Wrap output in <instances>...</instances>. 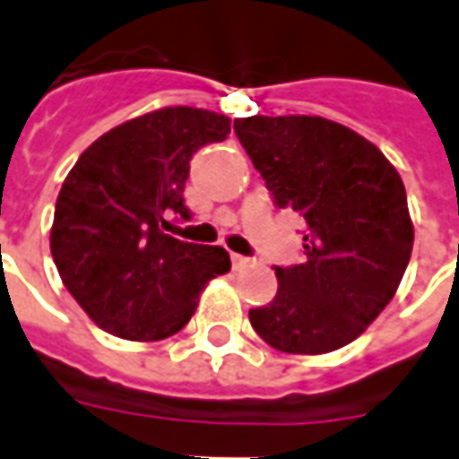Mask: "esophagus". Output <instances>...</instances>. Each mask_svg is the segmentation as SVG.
Returning <instances> with one entry per match:
<instances>
[{
  "mask_svg": "<svg viewBox=\"0 0 459 459\" xmlns=\"http://www.w3.org/2000/svg\"><path fill=\"white\" fill-rule=\"evenodd\" d=\"M230 263H233V268H248L253 260L246 258V255H238V253H230Z\"/></svg>",
  "mask_w": 459,
  "mask_h": 459,
  "instance_id": "1",
  "label": "esophagus"
}]
</instances>
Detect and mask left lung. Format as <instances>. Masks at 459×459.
<instances>
[{
	"instance_id": "obj_1",
	"label": "left lung",
	"mask_w": 459,
	"mask_h": 459,
	"mask_svg": "<svg viewBox=\"0 0 459 459\" xmlns=\"http://www.w3.org/2000/svg\"><path fill=\"white\" fill-rule=\"evenodd\" d=\"M233 130L275 206L305 221V260L275 265L278 292L250 309V325L288 354L346 346L384 312L408 268L403 181L376 144L325 117L253 115Z\"/></svg>"
}]
</instances>
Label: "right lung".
Returning <instances> with one entry per match:
<instances>
[{
  "label": "right lung",
  "mask_w": 459,
  "mask_h": 459,
  "mask_svg": "<svg viewBox=\"0 0 459 459\" xmlns=\"http://www.w3.org/2000/svg\"><path fill=\"white\" fill-rule=\"evenodd\" d=\"M229 132L226 115L164 108L105 132L68 171L51 255L65 290L108 334L132 342L177 334L206 282L230 270L221 246L167 233L171 219H189L191 157Z\"/></svg>",
  "instance_id": "1"
}]
</instances>
